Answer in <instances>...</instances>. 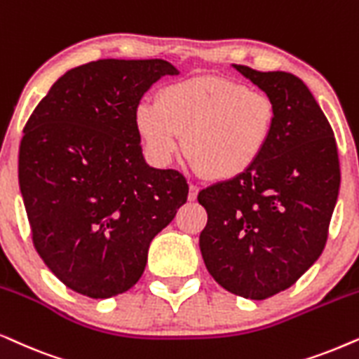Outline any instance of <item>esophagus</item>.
<instances>
[{
  "mask_svg": "<svg viewBox=\"0 0 359 359\" xmlns=\"http://www.w3.org/2000/svg\"><path fill=\"white\" fill-rule=\"evenodd\" d=\"M198 187L197 185H194V184H190V187H189V200L190 202H194L195 198H197V195H198Z\"/></svg>",
  "mask_w": 359,
  "mask_h": 359,
  "instance_id": "obj_1",
  "label": "esophagus"
}]
</instances>
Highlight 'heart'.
Listing matches in <instances>:
<instances>
[{"label":"heart","mask_w":359,"mask_h":359,"mask_svg":"<svg viewBox=\"0 0 359 359\" xmlns=\"http://www.w3.org/2000/svg\"><path fill=\"white\" fill-rule=\"evenodd\" d=\"M276 121L269 95L217 75L165 85L157 102L142 100L135 109L136 131L154 164H169L184 135L185 154L212 180L252 169L271 144Z\"/></svg>","instance_id":"1"}]
</instances>
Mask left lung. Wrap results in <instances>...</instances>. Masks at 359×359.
I'll use <instances>...</instances> for the list:
<instances>
[{
	"mask_svg": "<svg viewBox=\"0 0 359 359\" xmlns=\"http://www.w3.org/2000/svg\"><path fill=\"white\" fill-rule=\"evenodd\" d=\"M233 67L269 95L277 121L252 169L198 194L208 215L200 251L228 292L264 300L297 283L322 255L340 161L332 126L299 76Z\"/></svg>",
	"mask_w": 359,
	"mask_h": 359,
	"instance_id": "left-lung-1",
	"label": "left lung"
}]
</instances>
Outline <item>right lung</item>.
Segmentation results:
<instances>
[{
  "label": "right lung",
  "mask_w": 359,
  "mask_h": 359,
  "mask_svg": "<svg viewBox=\"0 0 359 359\" xmlns=\"http://www.w3.org/2000/svg\"><path fill=\"white\" fill-rule=\"evenodd\" d=\"M162 59H102L52 85L24 126L19 189L32 243L67 287L108 299L135 285L147 250L189 184L174 169L146 164L135 109L161 76Z\"/></svg>",
  "instance_id": "obj_1"
}]
</instances>
